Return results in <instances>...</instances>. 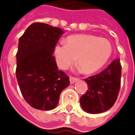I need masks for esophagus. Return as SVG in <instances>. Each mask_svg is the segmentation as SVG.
<instances>
[{"mask_svg":"<svg viewBox=\"0 0 135 135\" xmlns=\"http://www.w3.org/2000/svg\"><path fill=\"white\" fill-rule=\"evenodd\" d=\"M78 80V78H74V77H70L69 78V81H70V83L71 84H74L75 82L77 81Z\"/></svg>","mask_w":135,"mask_h":135,"instance_id":"1","label":"esophagus"}]
</instances>
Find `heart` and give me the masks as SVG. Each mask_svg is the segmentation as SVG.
I'll return each mask as SVG.
<instances>
[{"mask_svg":"<svg viewBox=\"0 0 135 135\" xmlns=\"http://www.w3.org/2000/svg\"><path fill=\"white\" fill-rule=\"evenodd\" d=\"M112 45L105 38L94 35L69 36L66 43H59L54 49L56 62L63 69L75 62L85 74L99 71L109 60Z\"/></svg>","mask_w":135,"mask_h":135,"instance_id":"b5f03b06","label":"heart"}]
</instances>
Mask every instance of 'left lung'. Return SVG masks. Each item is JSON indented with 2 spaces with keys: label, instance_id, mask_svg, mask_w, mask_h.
I'll return each instance as SVG.
<instances>
[{
  "label": "left lung",
  "instance_id": "obj_1",
  "mask_svg": "<svg viewBox=\"0 0 135 135\" xmlns=\"http://www.w3.org/2000/svg\"><path fill=\"white\" fill-rule=\"evenodd\" d=\"M121 70L120 60L117 58L102 72L84 79L88 90L80 99L82 109L89 114H100L109 110L118 96Z\"/></svg>",
  "mask_w": 135,
  "mask_h": 135
}]
</instances>
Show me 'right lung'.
<instances>
[{
	"instance_id": "obj_1",
	"label": "right lung",
	"mask_w": 135,
	"mask_h": 135,
	"mask_svg": "<svg viewBox=\"0 0 135 135\" xmlns=\"http://www.w3.org/2000/svg\"><path fill=\"white\" fill-rule=\"evenodd\" d=\"M63 33L60 27L36 22L19 38L17 81L24 99L36 109L55 108L61 92L69 85V78L59 70L53 56Z\"/></svg>"
}]
</instances>
